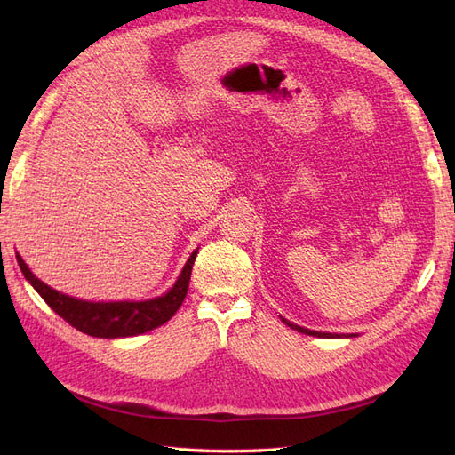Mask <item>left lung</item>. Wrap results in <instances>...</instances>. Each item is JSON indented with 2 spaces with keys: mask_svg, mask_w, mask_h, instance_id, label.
Masks as SVG:
<instances>
[{
  "mask_svg": "<svg viewBox=\"0 0 455 455\" xmlns=\"http://www.w3.org/2000/svg\"><path fill=\"white\" fill-rule=\"evenodd\" d=\"M281 316V315H279ZM281 321L286 324V326H291L292 330H298V332H301V334H307V336H315V338H355V336H359V334H334V332H319V330H309V328H304V326H299V324H294V323H291L288 319H284V316H281Z\"/></svg>",
  "mask_w": 455,
  "mask_h": 455,
  "instance_id": "left-lung-1",
  "label": "left lung"
}]
</instances>
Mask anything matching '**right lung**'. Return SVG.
Instances as JSON below:
<instances>
[{
    "label": "right lung",
    "instance_id": "1",
    "mask_svg": "<svg viewBox=\"0 0 455 455\" xmlns=\"http://www.w3.org/2000/svg\"><path fill=\"white\" fill-rule=\"evenodd\" d=\"M197 252L199 249L191 252L186 266L167 292L148 299L121 301H91L68 296L37 279L20 254H17V261L26 281L36 288V292L45 299V304L54 313H59L66 323H70L79 332L87 336L114 339L140 336L171 321V316L180 309L188 294L191 267H194Z\"/></svg>",
    "mask_w": 455,
    "mask_h": 455
}]
</instances>
